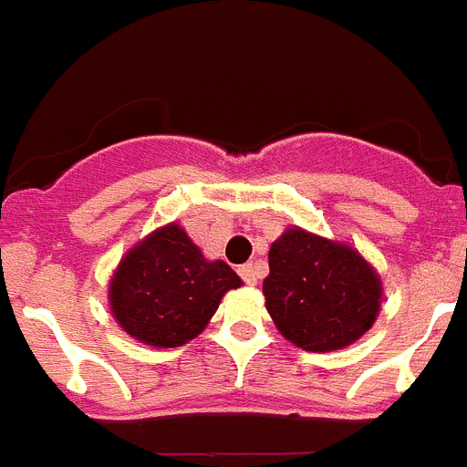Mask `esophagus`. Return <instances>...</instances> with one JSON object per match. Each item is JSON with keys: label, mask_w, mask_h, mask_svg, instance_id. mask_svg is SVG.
Instances as JSON below:
<instances>
[{"label": "esophagus", "mask_w": 467, "mask_h": 467, "mask_svg": "<svg viewBox=\"0 0 467 467\" xmlns=\"http://www.w3.org/2000/svg\"><path fill=\"white\" fill-rule=\"evenodd\" d=\"M238 274H241V278L245 280L247 285H257V266H254L253 262L250 264H243L241 269H238Z\"/></svg>", "instance_id": "obj_1"}]
</instances>
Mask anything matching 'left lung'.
I'll return each mask as SVG.
<instances>
[{"instance_id":"8db88e82","label":"left lung","mask_w":467,"mask_h":467,"mask_svg":"<svg viewBox=\"0 0 467 467\" xmlns=\"http://www.w3.org/2000/svg\"><path fill=\"white\" fill-rule=\"evenodd\" d=\"M266 311L285 339L311 353L356 344L381 308V278L358 250L292 226L271 245Z\"/></svg>"}]
</instances>
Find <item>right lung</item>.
I'll return each mask as SVG.
<instances>
[{
	"label": "right lung",
	"instance_id": "1",
	"mask_svg": "<svg viewBox=\"0 0 467 467\" xmlns=\"http://www.w3.org/2000/svg\"><path fill=\"white\" fill-rule=\"evenodd\" d=\"M243 280L222 259L208 262L180 224L151 231L119 262L109 308L140 344L175 348L203 332L222 296Z\"/></svg>",
	"mask_w": 467,
	"mask_h": 467
}]
</instances>
